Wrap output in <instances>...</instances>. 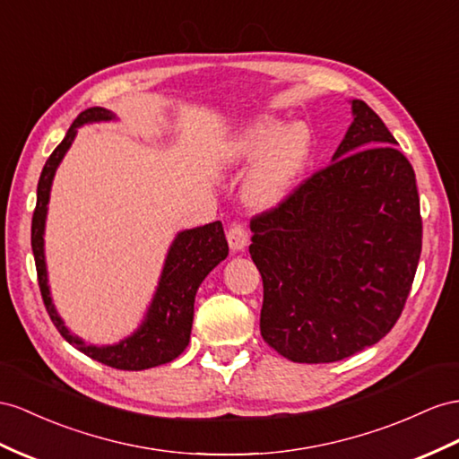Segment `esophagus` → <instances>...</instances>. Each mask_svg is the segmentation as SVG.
<instances>
[{
	"instance_id": "34e87169",
	"label": "esophagus",
	"mask_w": 459,
	"mask_h": 459,
	"mask_svg": "<svg viewBox=\"0 0 459 459\" xmlns=\"http://www.w3.org/2000/svg\"><path fill=\"white\" fill-rule=\"evenodd\" d=\"M227 240L232 252H242L246 246H248V230H246L240 222H234L227 232Z\"/></svg>"
}]
</instances>
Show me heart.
I'll use <instances>...</instances> for the list:
<instances>
[{
    "instance_id": "b5f03b06",
    "label": "heart",
    "mask_w": 459,
    "mask_h": 459,
    "mask_svg": "<svg viewBox=\"0 0 459 459\" xmlns=\"http://www.w3.org/2000/svg\"><path fill=\"white\" fill-rule=\"evenodd\" d=\"M312 155V134L304 122L277 126L272 116L246 124L227 145L230 162L252 160L242 184V197L257 211L275 209L290 195Z\"/></svg>"
}]
</instances>
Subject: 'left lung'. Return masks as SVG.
Listing matches in <instances>:
<instances>
[{
	"label": "left lung",
	"instance_id": "1",
	"mask_svg": "<svg viewBox=\"0 0 459 459\" xmlns=\"http://www.w3.org/2000/svg\"><path fill=\"white\" fill-rule=\"evenodd\" d=\"M332 157L257 215L250 255L264 281V342L292 362H335L392 330L422 246L415 172L367 102Z\"/></svg>",
	"mask_w": 459,
	"mask_h": 459
}]
</instances>
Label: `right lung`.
Returning <instances> with one entry per match:
<instances>
[{
  "label": "right lung",
  "mask_w": 459,
  "mask_h": 459,
  "mask_svg": "<svg viewBox=\"0 0 459 459\" xmlns=\"http://www.w3.org/2000/svg\"><path fill=\"white\" fill-rule=\"evenodd\" d=\"M110 120H116V114L100 107H92L81 112L75 117L72 127L67 129L62 143L54 149L50 159L46 160L39 180L37 209H34L30 229V244L34 264H37L44 307L48 310L54 325L65 342L81 352H85L87 357L107 364V367L117 370H145L174 360L176 357L182 355L187 343H190L195 292L199 285L204 283V279L209 275L211 269L217 267L229 255V244L221 221L176 234L169 254L164 257L159 285L143 320H141L137 330L132 335L124 337L122 342L100 347L89 345L85 339H81L69 330L62 320V316L57 314L56 304L52 302L48 269H46L44 229L46 215H48L50 190L56 170L60 167L69 147H72L77 129L85 124Z\"/></svg>",
  "instance_id": "obj_1"
}]
</instances>
